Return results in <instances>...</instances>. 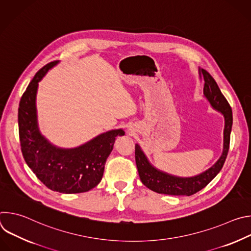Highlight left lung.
<instances>
[{
	"label": "left lung",
	"mask_w": 251,
	"mask_h": 251,
	"mask_svg": "<svg viewBox=\"0 0 251 251\" xmlns=\"http://www.w3.org/2000/svg\"><path fill=\"white\" fill-rule=\"evenodd\" d=\"M200 78L203 80V96L212 109L223 114L225 118L224 147L220 159L206 171L194 176H177L154 167L143 152L140 145H135V160L141 182L148 189L172 196H192L203 189L222 170L226 159L232 127V111L228 102L223 95L217 82L202 68H199Z\"/></svg>",
	"instance_id": "1"
}]
</instances>
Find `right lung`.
I'll return each mask as SVG.
<instances>
[{"label":"right lung","instance_id":"1","mask_svg":"<svg viewBox=\"0 0 251 251\" xmlns=\"http://www.w3.org/2000/svg\"><path fill=\"white\" fill-rule=\"evenodd\" d=\"M59 61H52L35 74L19 106V133L22 153L29 169L51 191L61 194L88 192L102 180L107 158L123 129L99 134L75 148L57 147L42 135L37 114L39 82Z\"/></svg>","mask_w":251,"mask_h":251}]
</instances>
